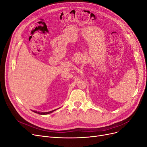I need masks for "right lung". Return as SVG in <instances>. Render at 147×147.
I'll use <instances>...</instances> for the list:
<instances>
[{
    "mask_svg": "<svg viewBox=\"0 0 147 147\" xmlns=\"http://www.w3.org/2000/svg\"><path fill=\"white\" fill-rule=\"evenodd\" d=\"M56 110H52V111H50V112H37V111H35V110H32L34 112L36 113H38L39 115H47V114H50L53 112H55V110H56Z\"/></svg>",
    "mask_w": 147,
    "mask_h": 147,
    "instance_id": "obj_1",
    "label": "right lung"
}]
</instances>
